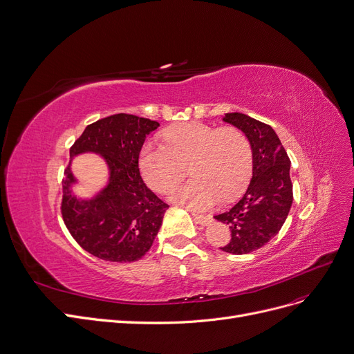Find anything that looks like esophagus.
<instances>
[{
	"label": "esophagus",
	"instance_id": "34e87169",
	"mask_svg": "<svg viewBox=\"0 0 354 354\" xmlns=\"http://www.w3.org/2000/svg\"><path fill=\"white\" fill-rule=\"evenodd\" d=\"M192 216H194V220L197 221V223L203 225V226H205V225L210 223V220H212V217H210V216H204V214H197V213H192Z\"/></svg>",
	"mask_w": 354,
	"mask_h": 354
}]
</instances>
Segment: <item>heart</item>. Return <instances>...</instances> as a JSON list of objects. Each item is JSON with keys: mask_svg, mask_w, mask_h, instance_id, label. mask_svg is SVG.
Returning <instances> with one entry per match:
<instances>
[{"mask_svg": "<svg viewBox=\"0 0 354 354\" xmlns=\"http://www.w3.org/2000/svg\"><path fill=\"white\" fill-rule=\"evenodd\" d=\"M163 141L141 147V175L150 188L163 192L184 178L189 167L194 179L174 187L169 197L191 210H205L218 197H234L251 176V142L236 127L185 122L167 128Z\"/></svg>", "mask_w": 354, "mask_h": 354, "instance_id": "obj_1", "label": "heart"}]
</instances>
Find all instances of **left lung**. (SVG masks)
<instances>
[{"label": "left lung", "instance_id": "left-lung-1", "mask_svg": "<svg viewBox=\"0 0 354 354\" xmlns=\"http://www.w3.org/2000/svg\"><path fill=\"white\" fill-rule=\"evenodd\" d=\"M223 121L242 129L252 149L250 187L230 210L214 216L230 227V241L220 250L242 255L268 243L286 221L293 201L290 159L270 125L239 112Z\"/></svg>", "mask_w": 354, "mask_h": 354}]
</instances>
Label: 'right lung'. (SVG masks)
Returning <instances> with one entry per match:
<instances>
[{"instance_id": "obj_1", "label": "right lung", "mask_w": 354, "mask_h": 354, "mask_svg": "<svg viewBox=\"0 0 354 354\" xmlns=\"http://www.w3.org/2000/svg\"><path fill=\"white\" fill-rule=\"evenodd\" d=\"M159 122L116 113L90 124L70 149V156L95 151L111 169L109 185L91 201L70 192L74 180L64 170L61 214L74 241L84 251L112 263H131L146 255L162 226L167 204L144 184L138 157L146 137Z\"/></svg>"}]
</instances>
